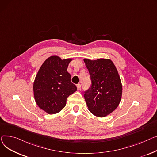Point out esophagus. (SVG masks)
I'll return each mask as SVG.
<instances>
[{
    "label": "esophagus",
    "instance_id": "34e87169",
    "mask_svg": "<svg viewBox=\"0 0 157 157\" xmlns=\"http://www.w3.org/2000/svg\"><path fill=\"white\" fill-rule=\"evenodd\" d=\"M77 89H78V90H80L81 89V85H80V84H77Z\"/></svg>",
    "mask_w": 157,
    "mask_h": 157
}]
</instances>
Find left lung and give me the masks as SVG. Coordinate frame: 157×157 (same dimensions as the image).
<instances>
[{
	"instance_id": "8db88e82",
	"label": "left lung",
	"mask_w": 157,
	"mask_h": 157,
	"mask_svg": "<svg viewBox=\"0 0 157 157\" xmlns=\"http://www.w3.org/2000/svg\"><path fill=\"white\" fill-rule=\"evenodd\" d=\"M92 82L85 92L88 109L94 115L105 117L118 107L122 95V85L118 72L109 59H84Z\"/></svg>"
}]
</instances>
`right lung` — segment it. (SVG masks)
Wrapping results in <instances>:
<instances>
[{"mask_svg":"<svg viewBox=\"0 0 157 157\" xmlns=\"http://www.w3.org/2000/svg\"><path fill=\"white\" fill-rule=\"evenodd\" d=\"M71 61L72 58L62 59L53 55L43 63L35 77L33 85L35 101L48 114L61 111L68 97L77 90L67 71Z\"/></svg>","mask_w":157,"mask_h":157,"instance_id":"add662e5","label":"right lung"}]
</instances>
